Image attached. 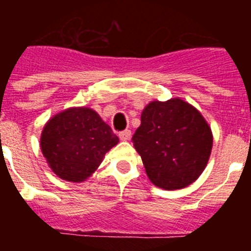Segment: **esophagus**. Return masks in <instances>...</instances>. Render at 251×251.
Wrapping results in <instances>:
<instances>
[{"instance_id":"34e87169","label":"esophagus","mask_w":251,"mask_h":251,"mask_svg":"<svg viewBox=\"0 0 251 251\" xmlns=\"http://www.w3.org/2000/svg\"><path fill=\"white\" fill-rule=\"evenodd\" d=\"M130 130L129 129H126V130H122V132H119V138L122 139V141H128V139L130 138Z\"/></svg>"}]
</instances>
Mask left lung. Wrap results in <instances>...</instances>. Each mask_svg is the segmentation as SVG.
<instances>
[{
	"label": "left lung",
	"mask_w": 251,
	"mask_h": 251,
	"mask_svg": "<svg viewBox=\"0 0 251 251\" xmlns=\"http://www.w3.org/2000/svg\"><path fill=\"white\" fill-rule=\"evenodd\" d=\"M132 142L151 182L163 190H178L205 170L212 134L199 110L181 99H171L146 106Z\"/></svg>",
	"instance_id": "obj_1"
}]
</instances>
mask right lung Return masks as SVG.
I'll return each mask as SVG.
<instances>
[{"mask_svg": "<svg viewBox=\"0 0 251 251\" xmlns=\"http://www.w3.org/2000/svg\"><path fill=\"white\" fill-rule=\"evenodd\" d=\"M119 142L108 124L89 108H72L50 119L41 134V151L60 178L80 182Z\"/></svg>", "mask_w": 251, "mask_h": 251, "instance_id": "right-lung-1", "label": "right lung"}]
</instances>
